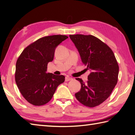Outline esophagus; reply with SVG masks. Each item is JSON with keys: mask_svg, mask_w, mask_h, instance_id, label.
Listing matches in <instances>:
<instances>
[{"mask_svg": "<svg viewBox=\"0 0 135 135\" xmlns=\"http://www.w3.org/2000/svg\"><path fill=\"white\" fill-rule=\"evenodd\" d=\"M73 80V78H70V77L67 76L65 78V81H70V80Z\"/></svg>", "mask_w": 135, "mask_h": 135, "instance_id": "obj_1", "label": "esophagus"}]
</instances>
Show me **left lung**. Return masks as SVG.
<instances>
[{"label": "left lung", "instance_id": "1", "mask_svg": "<svg viewBox=\"0 0 135 135\" xmlns=\"http://www.w3.org/2000/svg\"><path fill=\"white\" fill-rule=\"evenodd\" d=\"M86 69L91 73L87 83L81 79V90L75 97L84 106L93 108L109 97L117 84L119 66L112 49L98 38L91 35H70Z\"/></svg>", "mask_w": 135, "mask_h": 135}]
</instances>
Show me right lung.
<instances>
[{
    "mask_svg": "<svg viewBox=\"0 0 135 135\" xmlns=\"http://www.w3.org/2000/svg\"><path fill=\"white\" fill-rule=\"evenodd\" d=\"M68 38L65 35L42 37L27 46L18 57L16 83L23 97L32 105L48 103L57 86L65 81L64 76L46 71L48 62L54 60L56 47Z\"/></svg>",
    "mask_w": 135,
    "mask_h": 135,
    "instance_id": "obj_1",
    "label": "right lung"
}]
</instances>
